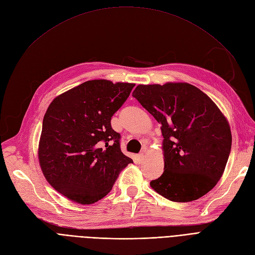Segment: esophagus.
<instances>
[{
  "instance_id": "obj_1",
  "label": "esophagus",
  "mask_w": 255,
  "mask_h": 255,
  "mask_svg": "<svg viewBox=\"0 0 255 255\" xmlns=\"http://www.w3.org/2000/svg\"><path fill=\"white\" fill-rule=\"evenodd\" d=\"M143 159H144V154H143V152H140V154L138 155L139 162H142V161H143Z\"/></svg>"
}]
</instances>
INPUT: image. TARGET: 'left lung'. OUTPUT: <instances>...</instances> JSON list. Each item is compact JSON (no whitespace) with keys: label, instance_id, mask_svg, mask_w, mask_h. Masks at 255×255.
<instances>
[{"label":"left lung","instance_id":"left-lung-1","mask_svg":"<svg viewBox=\"0 0 255 255\" xmlns=\"http://www.w3.org/2000/svg\"><path fill=\"white\" fill-rule=\"evenodd\" d=\"M133 96L161 125L164 171L150 187L174 202L206 195L223 176L230 154L232 136L225 115L187 83L139 85Z\"/></svg>","mask_w":255,"mask_h":255}]
</instances>
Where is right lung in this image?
Instances as JSON below:
<instances>
[{"label":"right lung","mask_w":255,"mask_h":255,"mask_svg":"<svg viewBox=\"0 0 255 255\" xmlns=\"http://www.w3.org/2000/svg\"><path fill=\"white\" fill-rule=\"evenodd\" d=\"M134 87L88 80L49 105L38 143L39 166L49 184L70 201L90 205L101 200L133 162L122 154L111 118Z\"/></svg>","instance_id":"1"}]
</instances>
